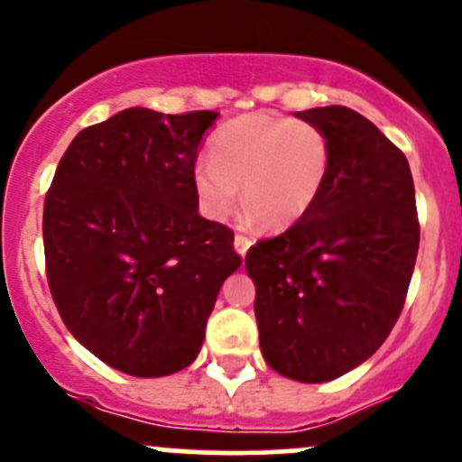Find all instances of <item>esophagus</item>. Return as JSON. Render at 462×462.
Returning a JSON list of instances; mask_svg holds the SVG:
<instances>
[{
  "mask_svg": "<svg viewBox=\"0 0 462 462\" xmlns=\"http://www.w3.org/2000/svg\"><path fill=\"white\" fill-rule=\"evenodd\" d=\"M252 245V236H247V235H236L235 236V247H236V252H239L241 256H245V252H247V247Z\"/></svg>",
  "mask_w": 462,
  "mask_h": 462,
  "instance_id": "esophagus-1",
  "label": "esophagus"
}]
</instances>
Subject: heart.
<instances>
[{
  "mask_svg": "<svg viewBox=\"0 0 462 462\" xmlns=\"http://www.w3.org/2000/svg\"><path fill=\"white\" fill-rule=\"evenodd\" d=\"M210 154L194 166V190L203 215L217 221L235 210L244 188L245 206L265 226H290L317 201L329 170L319 125L263 113L221 125Z\"/></svg>",
  "mask_w": 462,
  "mask_h": 462,
  "instance_id": "obj_1",
  "label": "heart"
}]
</instances>
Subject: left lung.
Instances as JSON below:
<instances>
[{"instance_id":"8db88e82","label":"left lung","mask_w":462,"mask_h":462,"mask_svg":"<svg viewBox=\"0 0 462 462\" xmlns=\"http://www.w3.org/2000/svg\"><path fill=\"white\" fill-rule=\"evenodd\" d=\"M329 142L317 201L247 250L263 358L300 383L361 365L401 317L419 254L414 179L405 154L346 106L296 113Z\"/></svg>"}]
</instances>
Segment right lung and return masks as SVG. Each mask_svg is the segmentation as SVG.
Listing matches in <instances>:
<instances>
[{
	"label": "right lung",
	"instance_id": "add662e5",
	"mask_svg": "<svg viewBox=\"0 0 462 462\" xmlns=\"http://www.w3.org/2000/svg\"><path fill=\"white\" fill-rule=\"evenodd\" d=\"M215 110L128 108L81 130L43 201L46 279L68 332L130 376L197 358L235 232L199 215L194 163Z\"/></svg>",
	"mask_w": 462,
	"mask_h": 462
}]
</instances>
